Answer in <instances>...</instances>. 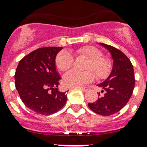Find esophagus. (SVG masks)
<instances>
[{"mask_svg":"<svg viewBox=\"0 0 147 147\" xmlns=\"http://www.w3.org/2000/svg\"><path fill=\"white\" fill-rule=\"evenodd\" d=\"M81 89H82L83 92H88V91L89 90V88H88V87L82 86V87H81Z\"/></svg>","mask_w":147,"mask_h":147,"instance_id":"esophagus-1","label":"esophagus"}]
</instances>
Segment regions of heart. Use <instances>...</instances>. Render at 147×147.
I'll return each mask as SVG.
<instances>
[{
  "mask_svg": "<svg viewBox=\"0 0 147 147\" xmlns=\"http://www.w3.org/2000/svg\"><path fill=\"white\" fill-rule=\"evenodd\" d=\"M78 56H84L88 59L86 69V71L71 70L63 77L65 86L67 87L80 86L92 82L94 79V71L97 77L104 79L110 74L112 69V63L110 59L104 58L103 53L99 49L92 46H86L76 50ZM74 64V57L67 51H61L57 55L55 65L61 71H65L71 68Z\"/></svg>",
  "mask_w": 147,
  "mask_h": 147,
  "instance_id": "b5f03b06",
  "label": "heart"
}]
</instances>
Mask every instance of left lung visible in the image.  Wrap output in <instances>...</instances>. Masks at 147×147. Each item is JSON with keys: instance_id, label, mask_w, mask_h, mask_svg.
Instances as JSON below:
<instances>
[{"instance_id": "obj_1", "label": "left lung", "mask_w": 147, "mask_h": 147, "mask_svg": "<svg viewBox=\"0 0 147 147\" xmlns=\"http://www.w3.org/2000/svg\"><path fill=\"white\" fill-rule=\"evenodd\" d=\"M111 54L113 60L110 76L98 86L104 95L95 102L88 103V107L101 116H111L126 105L131 96L135 79L133 65L128 58L119 49L110 45L99 43ZM100 95V93H98Z\"/></svg>"}]
</instances>
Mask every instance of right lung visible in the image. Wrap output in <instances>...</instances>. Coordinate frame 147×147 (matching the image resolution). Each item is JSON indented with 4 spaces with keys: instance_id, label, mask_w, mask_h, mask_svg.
<instances>
[{
    "instance_id": "right-lung-1",
    "label": "right lung",
    "mask_w": 147,
    "mask_h": 147,
    "mask_svg": "<svg viewBox=\"0 0 147 147\" xmlns=\"http://www.w3.org/2000/svg\"><path fill=\"white\" fill-rule=\"evenodd\" d=\"M62 47L39 48L25 55L17 66L16 88L25 106L41 115H51L65 106L67 92L58 86L61 77L55 58Z\"/></svg>"
}]
</instances>
